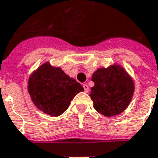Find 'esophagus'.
<instances>
[{"label": "esophagus", "instance_id": "obj_1", "mask_svg": "<svg viewBox=\"0 0 158 158\" xmlns=\"http://www.w3.org/2000/svg\"><path fill=\"white\" fill-rule=\"evenodd\" d=\"M83 87H84V89H85V92H89V86H88V85L84 84V85H83Z\"/></svg>", "mask_w": 158, "mask_h": 158}]
</instances>
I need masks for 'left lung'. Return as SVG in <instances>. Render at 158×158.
<instances>
[{"mask_svg": "<svg viewBox=\"0 0 158 158\" xmlns=\"http://www.w3.org/2000/svg\"><path fill=\"white\" fill-rule=\"evenodd\" d=\"M91 80L95 85L89 94L94 108L106 117L118 115L132 100L135 84L122 66L113 64L96 69Z\"/></svg>", "mask_w": 158, "mask_h": 158, "instance_id": "8db88e82", "label": "left lung"}]
</instances>
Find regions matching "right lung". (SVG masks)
<instances>
[{
    "label": "right lung",
    "mask_w": 158,
    "mask_h": 158,
    "mask_svg": "<svg viewBox=\"0 0 158 158\" xmlns=\"http://www.w3.org/2000/svg\"><path fill=\"white\" fill-rule=\"evenodd\" d=\"M83 90L84 88L75 79L49 62L35 70L28 81V91L35 106L53 117L64 113L73 97Z\"/></svg>",
    "instance_id": "right-lung-1"
}]
</instances>
